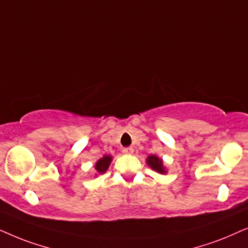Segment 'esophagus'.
<instances>
[{
  "instance_id": "obj_1",
  "label": "esophagus",
  "mask_w": 248,
  "mask_h": 248,
  "mask_svg": "<svg viewBox=\"0 0 248 248\" xmlns=\"http://www.w3.org/2000/svg\"><path fill=\"white\" fill-rule=\"evenodd\" d=\"M122 153H124V154H133L134 153V148L133 147H124V150H122Z\"/></svg>"
}]
</instances>
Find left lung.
<instances>
[{"label":"left lung","instance_id":"8db88e82","mask_svg":"<svg viewBox=\"0 0 248 248\" xmlns=\"http://www.w3.org/2000/svg\"><path fill=\"white\" fill-rule=\"evenodd\" d=\"M146 164L152 170L156 171V172L160 174H166L168 172L166 167H164L163 164V160L161 157H158L157 155L151 154L150 156H147Z\"/></svg>","mask_w":248,"mask_h":248}]
</instances>
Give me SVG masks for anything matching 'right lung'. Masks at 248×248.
<instances>
[{
    "label": "right lung",
    "mask_w": 248,
    "mask_h": 248,
    "mask_svg": "<svg viewBox=\"0 0 248 248\" xmlns=\"http://www.w3.org/2000/svg\"><path fill=\"white\" fill-rule=\"evenodd\" d=\"M112 160H113V157H112L111 155H104L103 157L98 158L94 166L95 171H96V174H95V176H98V174H103L107 172V170L108 169V167H110Z\"/></svg>",
    "instance_id": "right-lung-1"
}]
</instances>
